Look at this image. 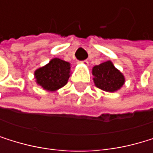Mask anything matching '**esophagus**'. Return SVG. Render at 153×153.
Instances as JSON below:
<instances>
[{
    "mask_svg": "<svg viewBox=\"0 0 153 153\" xmlns=\"http://www.w3.org/2000/svg\"><path fill=\"white\" fill-rule=\"evenodd\" d=\"M81 63H83V64H85V65H88V60H82V61H81Z\"/></svg>",
    "mask_w": 153,
    "mask_h": 153,
    "instance_id": "34e87169",
    "label": "esophagus"
}]
</instances>
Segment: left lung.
I'll return each mask as SVG.
<instances>
[{
  "instance_id": "obj_1",
  "label": "left lung",
  "mask_w": 153,
  "mask_h": 153,
  "mask_svg": "<svg viewBox=\"0 0 153 153\" xmlns=\"http://www.w3.org/2000/svg\"><path fill=\"white\" fill-rule=\"evenodd\" d=\"M94 82L97 88L105 92H116L125 83V77L110 60L93 68Z\"/></svg>"
}]
</instances>
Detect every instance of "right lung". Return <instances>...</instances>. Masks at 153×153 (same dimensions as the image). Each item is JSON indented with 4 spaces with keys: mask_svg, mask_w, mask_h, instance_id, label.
<instances>
[{
    "mask_svg": "<svg viewBox=\"0 0 153 153\" xmlns=\"http://www.w3.org/2000/svg\"><path fill=\"white\" fill-rule=\"evenodd\" d=\"M71 64L65 60L55 58L47 65L35 71L36 82L47 91H57L63 87L70 78Z\"/></svg>",
    "mask_w": 153,
    "mask_h": 153,
    "instance_id": "1",
    "label": "right lung"
}]
</instances>
